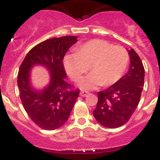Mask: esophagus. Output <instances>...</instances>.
<instances>
[{
	"label": "esophagus",
	"instance_id": "obj_1",
	"mask_svg": "<svg viewBox=\"0 0 160 160\" xmlns=\"http://www.w3.org/2000/svg\"><path fill=\"white\" fill-rule=\"evenodd\" d=\"M89 95V92L88 91H85V90H82V91H80V95L81 97H85V96H87Z\"/></svg>",
	"mask_w": 160,
	"mask_h": 160
}]
</instances>
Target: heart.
Segmentation results:
<instances>
[{
    "label": "heart",
    "instance_id": "b5f03b06",
    "mask_svg": "<svg viewBox=\"0 0 160 160\" xmlns=\"http://www.w3.org/2000/svg\"><path fill=\"white\" fill-rule=\"evenodd\" d=\"M128 62L129 54L124 47L100 39L85 42L78 47L76 53L68 54L63 60L65 71L73 80H79L90 66L92 72L78 82L82 90L116 83L126 70Z\"/></svg>",
    "mask_w": 160,
    "mask_h": 160
}]
</instances>
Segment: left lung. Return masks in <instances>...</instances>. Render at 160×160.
Masks as SVG:
<instances>
[{"label":"left lung","mask_w":160,"mask_h":160,"mask_svg":"<svg viewBox=\"0 0 160 160\" xmlns=\"http://www.w3.org/2000/svg\"><path fill=\"white\" fill-rule=\"evenodd\" d=\"M130 65L126 75L106 90L98 92L93 115L101 125L115 129L128 122L139 105L144 82V68L133 49L128 50Z\"/></svg>","instance_id":"left-lung-1"}]
</instances>
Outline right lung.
I'll return each instance as SVG.
<instances>
[{
	"label": "right lung",
	"instance_id": "add662e5",
	"mask_svg": "<svg viewBox=\"0 0 160 160\" xmlns=\"http://www.w3.org/2000/svg\"><path fill=\"white\" fill-rule=\"evenodd\" d=\"M77 36H66L46 40L29 51L21 63L17 76L20 98L29 117L41 129L54 130L65 124L70 116L79 90H70L65 81L63 58ZM41 65L50 73V81L42 89L32 84L31 70Z\"/></svg>",
	"mask_w": 160,
	"mask_h": 160
}]
</instances>
